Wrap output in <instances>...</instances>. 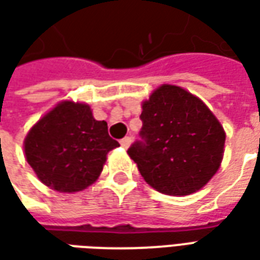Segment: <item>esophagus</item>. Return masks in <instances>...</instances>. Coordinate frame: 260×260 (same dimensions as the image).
<instances>
[{
    "label": "esophagus",
    "mask_w": 260,
    "mask_h": 260,
    "mask_svg": "<svg viewBox=\"0 0 260 260\" xmlns=\"http://www.w3.org/2000/svg\"><path fill=\"white\" fill-rule=\"evenodd\" d=\"M131 138L129 136H125L124 139H121V141H119V143H121V146L124 147V149H128V147H129V145H131Z\"/></svg>",
    "instance_id": "obj_1"
}]
</instances>
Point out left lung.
Returning a JSON list of instances; mask_svg holds the SVG:
<instances>
[{
  "instance_id": "obj_1",
  "label": "left lung",
  "mask_w": 260,
  "mask_h": 260,
  "mask_svg": "<svg viewBox=\"0 0 260 260\" xmlns=\"http://www.w3.org/2000/svg\"><path fill=\"white\" fill-rule=\"evenodd\" d=\"M142 141L128 149L149 185L166 195L199 191L217 173L225 132L201 99L161 85L142 104Z\"/></svg>"
}]
</instances>
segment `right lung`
Listing matches in <instances>:
<instances>
[{
  "mask_svg": "<svg viewBox=\"0 0 260 260\" xmlns=\"http://www.w3.org/2000/svg\"><path fill=\"white\" fill-rule=\"evenodd\" d=\"M119 143L83 103L61 102L26 135L25 156L37 178L58 192H79L99 178Z\"/></svg>",
  "mask_w": 260,
  "mask_h": 260,
  "instance_id": "obj_1",
  "label": "right lung"
}]
</instances>
